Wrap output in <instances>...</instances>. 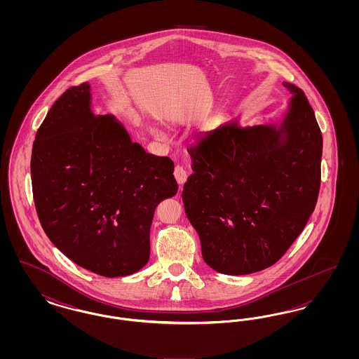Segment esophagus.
Returning <instances> with one entry per match:
<instances>
[{
  "mask_svg": "<svg viewBox=\"0 0 359 359\" xmlns=\"http://www.w3.org/2000/svg\"><path fill=\"white\" fill-rule=\"evenodd\" d=\"M173 175H175L176 182H177L180 186L184 184V182L187 180V171H186L183 167H180V165H176V167H175Z\"/></svg>",
  "mask_w": 359,
  "mask_h": 359,
  "instance_id": "1",
  "label": "esophagus"
}]
</instances>
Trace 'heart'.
Wrapping results in <instances>:
<instances>
[{
    "label": "heart",
    "mask_w": 359,
    "mask_h": 359,
    "mask_svg": "<svg viewBox=\"0 0 359 359\" xmlns=\"http://www.w3.org/2000/svg\"><path fill=\"white\" fill-rule=\"evenodd\" d=\"M151 129H152V132H154V136L163 137V133H161V130H158L157 128H151Z\"/></svg>",
    "instance_id": "b5f03b06"
}]
</instances>
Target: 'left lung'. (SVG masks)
<instances>
[{
    "mask_svg": "<svg viewBox=\"0 0 359 359\" xmlns=\"http://www.w3.org/2000/svg\"><path fill=\"white\" fill-rule=\"evenodd\" d=\"M292 94L281 120H239L201 133L188 148L192 173L182 198L205 264L250 274L277 262L299 237L320 188L323 138L306 94Z\"/></svg>",
    "mask_w": 359,
    "mask_h": 359,
    "instance_id": "left-lung-1",
    "label": "left lung"
}]
</instances>
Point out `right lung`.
Here are the masks:
<instances>
[{
  "label": "right lung",
  "mask_w": 359,
  "mask_h": 359,
  "mask_svg": "<svg viewBox=\"0 0 359 359\" xmlns=\"http://www.w3.org/2000/svg\"><path fill=\"white\" fill-rule=\"evenodd\" d=\"M170 157L147 154L113 114L95 116L91 87L69 88L34 137V205L52 243L104 277L144 268L154 208L177 192Z\"/></svg>",
  "instance_id": "add662e5"
}]
</instances>
